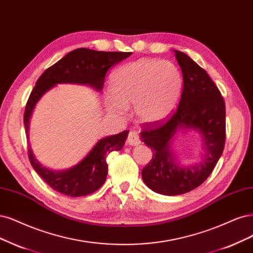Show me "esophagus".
<instances>
[{"label": "esophagus", "instance_id": "obj_1", "mask_svg": "<svg viewBox=\"0 0 253 253\" xmlns=\"http://www.w3.org/2000/svg\"><path fill=\"white\" fill-rule=\"evenodd\" d=\"M126 143L128 145L136 146L140 144L141 141H140V138H139V135L136 132H129L126 139Z\"/></svg>", "mask_w": 253, "mask_h": 253}]
</instances>
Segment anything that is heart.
Segmentation results:
<instances>
[{"instance_id":"1","label":"heart","mask_w":253,"mask_h":253,"mask_svg":"<svg viewBox=\"0 0 253 253\" xmlns=\"http://www.w3.org/2000/svg\"><path fill=\"white\" fill-rule=\"evenodd\" d=\"M183 89L179 68L168 60L140 58L118 68L111 78L106 107L124 116L134 106L135 116L146 125L168 120L178 107Z\"/></svg>"}]
</instances>
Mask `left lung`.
<instances>
[{
  "mask_svg": "<svg viewBox=\"0 0 253 253\" xmlns=\"http://www.w3.org/2000/svg\"><path fill=\"white\" fill-rule=\"evenodd\" d=\"M183 74V90L177 111L165 124L145 125L141 140L153 158L141 171L145 185L155 193L177 196L200 186L211 176L225 145V102L210 75L187 54L173 50ZM195 129L202 134L204 159L182 166L171 149L179 131Z\"/></svg>",
  "mask_w": 253,
  "mask_h": 253,
  "instance_id": "left-lung-1",
  "label": "left lung"
}]
</instances>
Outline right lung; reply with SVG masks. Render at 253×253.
I'll use <instances>...</instances> for the list:
<instances>
[{
  "instance_id": "right-lung-1",
  "label": "right lung",
  "mask_w": 253,
  "mask_h": 253,
  "mask_svg": "<svg viewBox=\"0 0 253 253\" xmlns=\"http://www.w3.org/2000/svg\"><path fill=\"white\" fill-rule=\"evenodd\" d=\"M132 52H104L78 48L69 52L56 64L48 68L36 83L24 113V125L29 139V123L39 100L58 84L89 85L100 92L109 69L126 59ZM128 130L101 138L84 158L74 167L64 170H53L41 164L28 147L32 168L50 187L70 197L88 196L96 191L107 179L106 157L113 151H120L125 145Z\"/></svg>"
}]
</instances>
